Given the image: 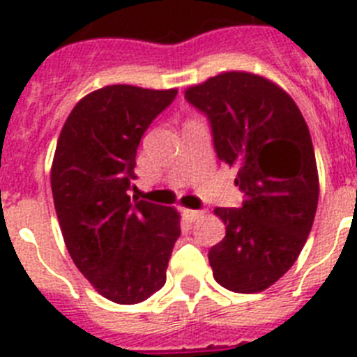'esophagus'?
<instances>
[{
    "label": "esophagus",
    "mask_w": 357,
    "mask_h": 357,
    "mask_svg": "<svg viewBox=\"0 0 357 357\" xmlns=\"http://www.w3.org/2000/svg\"><path fill=\"white\" fill-rule=\"evenodd\" d=\"M182 213H184V217L188 220H190V222H195L197 219H200V217H202V215H204V211H200V210H188V208H185V210H182Z\"/></svg>",
    "instance_id": "obj_1"
}]
</instances>
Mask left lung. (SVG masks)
Wrapping results in <instances>:
<instances>
[{"instance_id":"obj_1","label":"left lung","mask_w":357,"mask_h":357,"mask_svg":"<svg viewBox=\"0 0 357 357\" xmlns=\"http://www.w3.org/2000/svg\"><path fill=\"white\" fill-rule=\"evenodd\" d=\"M208 116L220 162L237 172L243 206L215 208L226 237L208 253L215 281L238 294L263 291L284 275L310 234L319 176L310 131L290 94L244 70L185 89Z\"/></svg>"}]
</instances>
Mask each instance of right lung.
Wrapping results in <instances>:
<instances>
[{"label":"right lung","instance_id":"add662e5","mask_svg":"<svg viewBox=\"0 0 357 357\" xmlns=\"http://www.w3.org/2000/svg\"><path fill=\"white\" fill-rule=\"evenodd\" d=\"M176 89L107 85L67 116L51 167L61 235L82 275L119 305L146 301L166 282L181 235L175 208L129 197L137 149Z\"/></svg>","mask_w":357,"mask_h":357}]
</instances>
